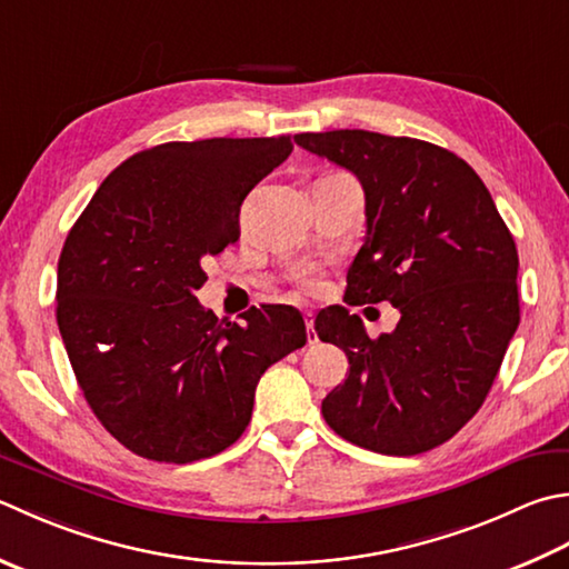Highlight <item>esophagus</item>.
Returning a JSON list of instances; mask_svg holds the SVG:
<instances>
[{
	"mask_svg": "<svg viewBox=\"0 0 569 569\" xmlns=\"http://www.w3.org/2000/svg\"><path fill=\"white\" fill-rule=\"evenodd\" d=\"M313 322H316V316L310 313V310H306V328H308V342H316L318 340V336H316V330H313Z\"/></svg>",
	"mask_w": 569,
	"mask_h": 569,
	"instance_id": "esophagus-1",
	"label": "esophagus"
}]
</instances>
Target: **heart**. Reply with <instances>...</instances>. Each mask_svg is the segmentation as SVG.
I'll list each match as a JSON object with an SVG mask.
<instances>
[{
  "label": "heart",
  "mask_w": 569,
  "mask_h": 569,
  "mask_svg": "<svg viewBox=\"0 0 569 569\" xmlns=\"http://www.w3.org/2000/svg\"><path fill=\"white\" fill-rule=\"evenodd\" d=\"M306 288H313V283H310V281H308V283H306Z\"/></svg>",
  "instance_id": "1"
}]
</instances>
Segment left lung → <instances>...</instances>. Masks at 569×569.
Segmentation results:
<instances>
[{"mask_svg":"<svg viewBox=\"0 0 569 569\" xmlns=\"http://www.w3.org/2000/svg\"><path fill=\"white\" fill-rule=\"evenodd\" d=\"M296 142L365 189L367 237L345 303L385 300L402 316L370 338L348 308L318 313V338L350 362L322 417L362 449L425 453L481 409L516 336V241L481 177L439 144L370 130L300 132Z\"/></svg>","mask_w":569,"mask_h":569,"instance_id":"8db88e82","label":"left lung"}]
</instances>
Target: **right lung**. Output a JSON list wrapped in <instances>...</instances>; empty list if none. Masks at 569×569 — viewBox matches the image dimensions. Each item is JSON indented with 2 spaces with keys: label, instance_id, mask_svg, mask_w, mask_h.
Wrapping results in <instances>:
<instances>
[{
  "label": "right lung",
  "instance_id": "right-lung-1",
  "mask_svg": "<svg viewBox=\"0 0 569 569\" xmlns=\"http://www.w3.org/2000/svg\"><path fill=\"white\" fill-rule=\"evenodd\" d=\"M293 150L288 136L164 142L110 172L66 237L56 322L100 425L150 461L229 449L261 375L303 348L291 306L243 322L202 308V263L239 239L243 199Z\"/></svg>",
  "mask_w": 569,
  "mask_h": 569
}]
</instances>
